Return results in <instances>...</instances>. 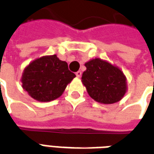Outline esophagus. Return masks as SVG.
I'll return each mask as SVG.
<instances>
[{
    "label": "esophagus",
    "mask_w": 154,
    "mask_h": 154,
    "mask_svg": "<svg viewBox=\"0 0 154 154\" xmlns=\"http://www.w3.org/2000/svg\"><path fill=\"white\" fill-rule=\"evenodd\" d=\"M76 76H77V77H82V72H81V71H78V72H76Z\"/></svg>",
    "instance_id": "obj_1"
}]
</instances>
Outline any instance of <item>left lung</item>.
Instances as JSON below:
<instances>
[{
    "instance_id": "obj_1",
    "label": "left lung",
    "mask_w": 154,
    "mask_h": 154,
    "mask_svg": "<svg viewBox=\"0 0 154 154\" xmlns=\"http://www.w3.org/2000/svg\"><path fill=\"white\" fill-rule=\"evenodd\" d=\"M82 82L87 93L101 104H113L122 99L127 91V79L119 67L100 58L85 63Z\"/></svg>"
}]
</instances>
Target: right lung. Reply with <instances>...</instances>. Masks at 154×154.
Masks as SVG:
<instances>
[{
	"mask_svg": "<svg viewBox=\"0 0 154 154\" xmlns=\"http://www.w3.org/2000/svg\"><path fill=\"white\" fill-rule=\"evenodd\" d=\"M76 75L68 70L65 61L56 54L43 56L32 61L22 73L23 89L40 102H48L61 97Z\"/></svg>",
	"mask_w": 154,
	"mask_h": 154,
	"instance_id": "add662e5",
	"label": "right lung"
}]
</instances>
